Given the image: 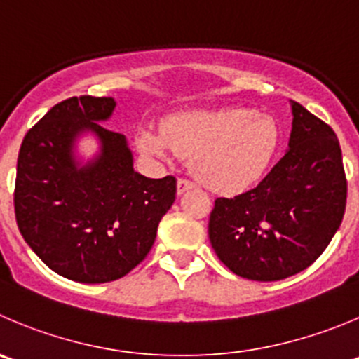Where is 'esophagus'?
Segmentation results:
<instances>
[{
  "label": "esophagus",
  "mask_w": 359,
  "mask_h": 359,
  "mask_svg": "<svg viewBox=\"0 0 359 359\" xmlns=\"http://www.w3.org/2000/svg\"><path fill=\"white\" fill-rule=\"evenodd\" d=\"M193 187H194V184L191 182V180H187V179H179V182H177V193L184 194V193H186V191L193 189Z\"/></svg>",
  "instance_id": "esophagus-1"
}]
</instances>
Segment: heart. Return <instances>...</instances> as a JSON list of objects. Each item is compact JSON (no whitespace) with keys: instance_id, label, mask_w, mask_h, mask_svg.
I'll return each mask as SVG.
<instances>
[{"instance_id":"heart-1","label":"heart","mask_w":359,"mask_h":359,"mask_svg":"<svg viewBox=\"0 0 359 359\" xmlns=\"http://www.w3.org/2000/svg\"><path fill=\"white\" fill-rule=\"evenodd\" d=\"M279 140V124L270 114L235 107L175 114L161 130L140 128L137 149L156 159L193 156L194 173L205 186L240 193L263 177Z\"/></svg>"}]
</instances>
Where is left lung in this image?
<instances>
[{
	"label": "left lung",
	"instance_id": "left-lung-1",
	"mask_svg": "<svg viewBox=\"0 0 359 359\" xmlns=\"http://www.w3.org/2000/svg\"><path fill=\"white\" fill-rule=\"evenodd\" d=\"M286 154L254 189L217 198L208 238L236 276L283 280L311 266L342 222L347 180L335 131L297 102Z\"/></svg>",
	"mask_w": 359,
	"mask_h": 359
}]
</instances>
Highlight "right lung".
<instances>
[{"instance_id":"1","label":"right lung","mask_w":359,"mask_h":359,"mask_svg":"<svg viewBox=\"0 0 359 359\" xmlns=\"http://www.w3.org/2000/svg\"><path fill=\"white\" fill-rule=\"evenodd\" d=\"M116 100L73 96L52 107L24 137L13 205L20 235L59 276L103 284L145 259L159 221L175 201L177 180L133 170L126 137L103 128ZM91 130L100 154L80 165L74 140Z\"/></svg>"}]
</instances>
